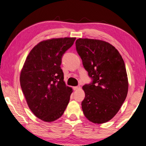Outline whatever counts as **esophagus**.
<instances>
[{
	"instance_id": "obj_1",
	"label": "esophagus",
	"mask_w": 146,
	"mask_h": 146,
	"mask_svg": "<svg viewBox=\"0 0 146 146\" xmlns=\"http://www.w3.org/2000/svg\"><path fill=\"white\" fill-rule=\"evenodd\" d=\"M80 88V86H75V87H74L73 89L74 90H78V89Z\"/></svg>"
}]
</instances>
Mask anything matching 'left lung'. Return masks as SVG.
<instances>
[{"instance_id": "obj_1", "label": "left lung", "mask_w": 146, "mask_h": 146, "mask_svg": "<svg viewBox=\"0 0 146 146\" xmlns=\"http://www.w3.org/2000/svg\"><path fill=\"white\" fill-rule=\"evenodd\" d=\"M76 48L92 79L82 87V111L90 121L105 123L115 117L127 96L125 64L119 52L107 42L80 38Z\"/></svg>"}]
</instances>
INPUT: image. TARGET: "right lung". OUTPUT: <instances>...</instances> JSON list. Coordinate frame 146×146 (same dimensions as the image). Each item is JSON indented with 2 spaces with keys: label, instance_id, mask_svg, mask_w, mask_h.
<instances>
[{
  "label": "right lung",
  "instance_id": "obj_1",
  "mask_svg": "<svg viewBox=\"0 0 146 146\" xmlns=\"http://www.w3.org/2000/svg\"><path fill=\"white\" fill-rule=\"evenodd\" d=\"M75 39L65 37L40 42L29 53L21 71L20 86L27 105L43 121L59 119L69 103L72 89L65 84L60 65Z\"/></svg>",
  "mask_w": 146,
  "mask_h": 146
}]
</instances>
